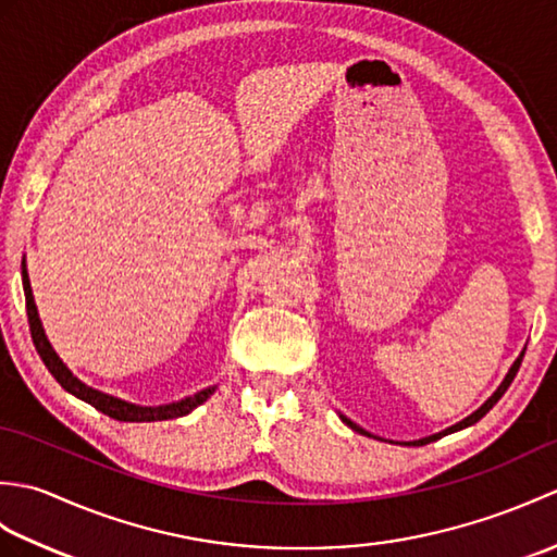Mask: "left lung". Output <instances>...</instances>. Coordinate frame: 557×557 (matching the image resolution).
<instances>
[{
	"label": "left lung",
	"instance_id": "1",
	"mask_svg": "<svg viewBox=\"0 0 557 557\" xmlns=\"http://www.w3.org/2000/svg\"><path fill=\"white\" fill-rule=\"evenodd\" d=\"M522 357H524V354H519V359L512 363V369L510 371H507V375H505V381L500 383V387L498 389H495V393L486 399V405H481L474 413H471V417H467L465 421H459V423H455V425H449V429L447 431H443V433H435V435H429V437H421V441H417V443H413V445H425V443H433V441H437V437H443V435H447V433H455V431H461V429H467V425H474L479 419H483V417H486V413L493 409V405H495V401H498L503 395H505V389L507 387H510V383L515 381V375H517V371H519V366H522ZM342 421H345L347 425H349V429H354V431H357V433H361V435H371L369 431H363L361 429V425H357V423H354V421H349V419H345V417H342Z\"/></svg>",
	"mask_w": 557,
	"mask_h": 557
}]
</instances>
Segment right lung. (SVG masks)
<instances>
[{"label": "right lung", "instance_id": "add662e5", "mask_svg": "<svg viewBox=\"0 0 557 557\" xmlns=\"http://www.w3.org/2000/svg\"><path fill=\"white\" fill-rule=\"evenodd\" d=\"M21 280H23V294H26V311H28V325H30L33 345H35V349H38L40 359L45 361L47 371H50L57 377V383L62 385L66 393H71L83 401H88V405H92L98 411L108 413V417H112L116 421H168V419L186 417L188 411H194L198 405H203V401L212 393H215V385H212V387L200 389V393H196L191 397L172 401V405L140 407V405H132V401H126V399L104 395V393H100V389L78 381V377L66 369V363L57 357V351L52 349L50 339H47V335H45L42 323L38 318V306H35V299H33V289H30V280H28V270H26V258H23V263H21Z\"/></svg>", "mask_w": 557, "mask_h": 557}]
</instances>
